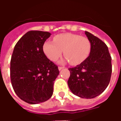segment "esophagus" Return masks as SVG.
<instances>
[{
	"label": "esophagus",
	"instance_id": "esophagus-1",
	"mask_svg": "<svg viewBox=\"0 0 121 121\" xmlns=\"http://www.w3.org/2000/svg\"><path fill=\"white\" fill-rule=\"evenodd\" d=\"M63 69V67H58V70H59V71H61V70H62Z\"/></svg>",
	"mask_w": 121,
	"mask_h": 121
}]
</instances>
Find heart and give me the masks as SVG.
I'll use <instances>...</instances> for the list:
<instances>
[{"instance_id": "obj_1", "label": "heart", "mask_w": 121, "mask_h": 121, "mask_svg": "<svg viewBox=\"0 0 121 121\" xmlns=\"http://www.w3.org/2000/svg\"><path fill=\"white\" fill-rule=\"evenodd\" d=\"M91 50V44L88 38L71 33L57 35L54 37V41H46L43 45V51L50 60H57L63 50L65 59L60 63L63 64L69 61L72 65H77L86 60Z\"/></svg>"}]
</instances>
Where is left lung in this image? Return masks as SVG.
<instances>
[{"label": "left lung", "instance_id": "obj_1", "mask_svg": "<svg viewBox=\"0 0 121 121\" xmlns=\"http://www.w3.org/2000/svg\"><path fill=\"white\" fill-rule=\"evenodd\" d=\"M91 44L90 54L75 67L69 69L67 84L71 91L82 99H93L106 89L112 75V58L102 41L85 32Z\"/></svg>", "mask_w": 121, "mask_h": 121}]
</instances>
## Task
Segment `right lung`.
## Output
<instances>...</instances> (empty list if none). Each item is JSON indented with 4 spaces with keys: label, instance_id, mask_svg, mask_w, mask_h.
Returning <instances> with one entry per match:
<instances>
[{
    "label": "right lung",
    "instance_id": "obj_1",
    "mask_svg": "<svg viewBox=\"0 0 121 121\" xmlns=\"http://www.w3.org/2000/svg\"><path fill=\"white\" fill-rule=\"evenodd\" d=\"M51 34L31 30L15 45L10 61V78L20 99L30 104L47 101L53 94L54 82L59 74L57 66L43 51Z\"/></svg>",
    "mask_w": 121,
    "mask_h": 121
}]
</instances>
